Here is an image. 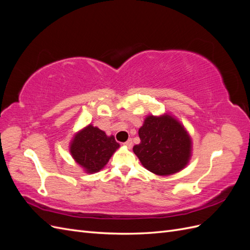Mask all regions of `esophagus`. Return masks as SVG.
I'll return each mask as SVG.
<instances>
[{"instance_id":"esophagus-1","label":"esophagus","mask_w":250,"mask_h":250,"mask_svg":"<svg viewBox=\"0 0 250 250\" xmlns=\"http://www.w3.org/2000/svg\"><path fill=\"white\" fill-rule=\"evenodd\" d=\"M124 145L127 147V148H131L132 147V140H128V141H126L125 143H124Z\"/></svg>"}]
</instances>
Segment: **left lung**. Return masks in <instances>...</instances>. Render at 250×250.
<instances>
[{"instance_id":"8db88e82","label":"left lung","mask_w":250,"mask_h":250,"mask_svg":"<svg viewBox=\"0 0 250 250\" xmlns=\"http://www.w3.org/2000/svg\"><path fill=\"white\" fill-rule=\"evenodd\" d=\"M139 137L141 143L133 146V152L144 167L156 175H173L185 169L191 160V135L170 113L147 116Z\"/></svg>"}]
</instances>
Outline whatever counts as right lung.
<instances>
[{
    "mask_svg": "<svg viewBox=\"0 0 250 250\" xmlns=\"http://www.w3.org/2000/svg\"><path fill=\"white\" fill-rule=\"evenodd\" d=\"M113 135H108L98 127L88 124L74 135L70 143V153L86 173L99 172L119 149Z\"/></svg>",
    "mask_w": 250,
    "mask_h": 250,
    "instance_id": "1",
    "label": "right lung"
}]
</instances>
